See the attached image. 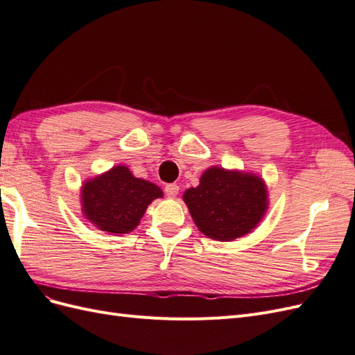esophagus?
<instances>
[{"label":"esophagus","mask_w":355,"mask_h":355,"mask_svg":"<svg viewBox=\"0 0 355 355\" xmlns=\"http://www.w3.org/2000/svg\"><path fill=\"white\" fill-rule=\"evenodd\" d=\"M166 196L168 198H175L179 194V185L178 184H170L166 187Z\"/></svg>","instance_id":"obj_1"}]
</instances>
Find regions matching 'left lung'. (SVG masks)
<instances>
[{"instance_id":"obj_1","label":"left lung","mask_w":355,"mask_h":355,"mask_svg":"<svg viewBox=\"0 0 355 355\" xmlns=\"http://www.w3.org/2000/svg\"><path fill=\"white\" fill-rule=\"evenodd\" d=\"M197 228L209 239L232 241L252 232L270 206L265 180L252 171L209 167L200 185L184 192Z\"/></svg>"}]
</instances>
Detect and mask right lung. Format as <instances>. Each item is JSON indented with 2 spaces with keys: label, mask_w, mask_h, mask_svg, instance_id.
<instances>
[{
  "label": "right lung",
  "mask_w": 355,
  "mask_h": 355,
  "mask_svg": "<svg viewBox=\"0 0 355 355\" xmlns=\"http://www.w3.org/2000/svg\"><path fill=\"white\" fill-rule=\"evenodd\" d=\"M155 184L136 178L127 166H114L87 179L81 187V211L93 227L112 235L132 232L155 198H163Z\"/></svg>",
  "instance_id": "right-lung-1"
}]
</instances>
